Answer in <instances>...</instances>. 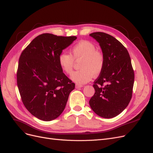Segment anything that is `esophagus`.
Instances as JSON below:
<instances>
[{
  "mask_svg": "<svg viewBox=\"0 0 153 153\" xmlns=\"http://www.w3.org/2000/svg\"><path fill=\"white\" fill-rule=\"evenodd\" d=\"M75 87L76 88V89H78V88H82V87H83V85H80V84H76Z\"/></svg>",
  "mask_w": 153,
  "mask_h": 153,
  "instance_id": "obj_1",
  "label": "esophagus"
}]
</instances>
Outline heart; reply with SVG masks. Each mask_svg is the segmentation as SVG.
<instances>
[{"label": "heart", "instance_id": "1", "mask_svg": "<svg viewBox=\"0 0 153 153\" xmlns=\"http://www.w3.org/2000/svg\"><path fill=\"white\" fill-rule=\"evenodd\" d=\"M79 70L74 72L71 79L79 84L89 82L93 76L99 75L105 66L103 53L97 50L96 46L89 41H81L73 46L71 55L62 52L59 55L58 62L62 70L66 74L73 71L74 60H80Z\"/></svg>", "mask_w": 153, "mask_h": 153}]
</instances>
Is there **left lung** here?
Listing matches in <instances>:
<instances>
[{
  "label": "left lung",
  "mask_w": 153,
  "mask_h": 153,
  "mask_svg": "<svg viewBox=\"0 0 153 153\" xmlns=\"http://www.w3.org/2000/svg\"><path fill=\"white\" fill-rule=\"evenodd\" d=\"M102 50L105 66L94 81L95 92L89 101L92 110L99 116L110 119L127 107L132 96L134 71L126 48L114 37L104 32L90 34Z\"/></svg>",
  "instance_id": "8db88e82"
}]
</instances>
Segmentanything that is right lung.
I'll list each match as a JSON object with an SVG mask.
<instances>
[{"mask_svg":"<svg viewBox=\"0 0 153 153\" xmlns=\"http://www.w3.org/2000/svg\"><path fill=\"white\" fill-rule=\"evenodd\" d=\"M77 38L45 33L37 36L23 51L17 70V85L25 108L44 121L64 111L75 84L63 73L59 55Z\"/></svg>","mask_w":153,"mask_h":153,"instance_id":"1","label":"right lung"}]
</instances>
